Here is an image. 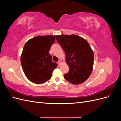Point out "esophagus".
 Wrapping results in <instances>:
<instances>
[{
    "label": "esophagus",
    "instance_id": "obj_1",
    "mask_svg": "<svg viewBox=\"0 0 121 121\" xmlns=\"http://www.w3.org/2000/svg\"><path fill=\"white\" fill-rule=\"evenodd\" d=\"M58 64H59V65H60V64H61V60H58Z\"/></svg>",
    "mask_w": 121,
    "mask_h": 121
}]
</instances>
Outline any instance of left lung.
Returning <instances> with one entry per match:
<instances>
[{"label": "left lung", "mask_w": 121, "mask_h": 121, "mask_svg": "<svg viewBox=\"0 0 121 121\" xmlns=\"http://www.w3.org/2000/svg\"><path fill=\"white\" fill-rule=\"evenodd\" d=\"M56 38L65 54L69 72L64 75L67 81L77 85L89 77L93 67L94 54L86 40L76 35H57Z\"/></svg>", "instance_id": "8db88e82"}]
</instances>
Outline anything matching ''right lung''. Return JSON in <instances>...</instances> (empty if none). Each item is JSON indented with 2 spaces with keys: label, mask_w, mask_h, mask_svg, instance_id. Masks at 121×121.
<instances>
[{
  "label": "right lung",
  "mask_w": 121,
  "mask_h": 121,
  "mask_svg": "<svg viewBox=\"0 0 121 121\" xmlns=\"http://www.w3.org/2000/svg\"><path fill=\"white\" fill-rule=\"evenodd\" d=\"M55 40L56 36H38L25 44L21 62L25 75L31 82L42 84L52 78L53 71L57 66L49 53Z\"/></svg>",
  "instance_id": "obj_1"
}]
</instances>
